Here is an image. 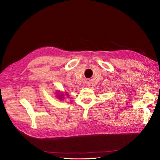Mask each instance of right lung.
Instances as JSON below:
<instances>
[{
	"label": "right lung",
	"mask_w": 160,
	"mask_h": 160,
	"mask_svg": "<svg viewBox=\"0 0 160 160\" xmlns=\"http://www.w3.org/2000/svg\"><path fill=\"white\" fill-rule=\"evenodd\" d=\"M60 97H61V98H60H60H62V95H61Z\"/></svg>",
	"instance_id": "right-lung-1"
}]
</instances>
